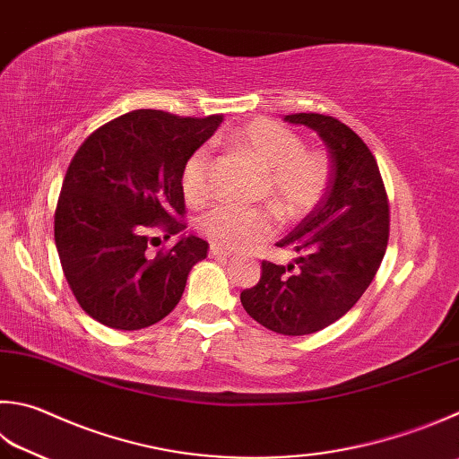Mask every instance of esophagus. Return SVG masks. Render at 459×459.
Masks as SVG:
<instances>
[{
    "instance_id": "obj_1",
    "label": "esophagus",
    "mask_w": 459,
    "mask_h": 459,
    "mask_svg": "<svg viewBox=\"0 0 459 459\" xmlns=\"http://www.w3.org/2000/svg\"><path fill=\"white\" fill-rule=\"evenodd\" d=\"M210 255H212V257H215V259H228V257H231V252H228V249H223V247H220V246L212 244V247H210Z\"/></svg>"
}]
</instances>
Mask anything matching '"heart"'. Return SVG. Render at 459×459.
Here are the masks:
<instances>
[{
  "instance_id": "b5f03b06",
  "label": "heart",
  "mask_w": 459,
  "mask_h": 459,
  "mask_svg": "<svg viewBox=\"0 0 459 459\" xmlns=\"http://www.w3.org/2000/svg\"><path fill=\"white\" fill-rule=\"evenodd\" d=\"M233 145L264 171L262 194L291 220L304 218L324 195L330 163L322 152L304 150L291 129L273 122H254L233 134ZM181 192L189 204L212 195V152L202 145L181 168ZM197 228L223 249H247L272 238L278 220L270 210L239 204H218L200 218Z\"/></svg>"
}]
</instances>
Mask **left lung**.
I'll use <instances>...</instances> for the list:
<instances>
[{"mask_svg":"<svg viewBox=\"0 0 459 459\" xmlns=\"http://www.w3.org/2000/svg\"><path fill=\"white\" fill-rule=\"evenodd\" d=\"M330 152V181L319 204L278 247L299 254V270L262 262V278L241 291V306L257 324L283 335H307L332 325L358 304L376 278L390 236V205L368 145L335 117L291 114Z\"/></svg>","mask_w":459,"mask_h":459,"instance_id":"1","label":"left lung"}]
</instances>
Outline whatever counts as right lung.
<instances>
[{
	"label": "right lung",
	"instance_id": "add662e5",
	"mask_svg": "<svg viewBox=\"0 0 459 459\" xmlns=\"http://www.w3.org/2000/svg\"><path fill=\"white\" fill-rule=\"evenodd\" d=\"M220 124L221 116L135 109L95 129L75 152L57 200L56 247L77 304L95 322L134 332L178 306L210 247L181 233V168ZM153 225L180 233L169 253L151 254Z\"/></svg>",
	"mask_w": 459,
	"mask_h": 459
}]
</instances>
